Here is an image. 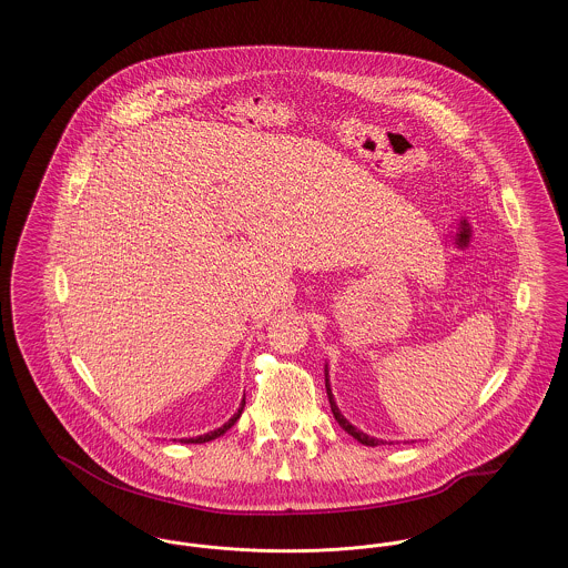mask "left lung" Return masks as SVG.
<instances>
[{
    "mask_svg": "<svg viewBox=\"0 0 568 568\" xmlns=\"http://www.w3.org/2000/svg\"><path fill=\"white\" fill-rule=\"evenodd\" d=\"M325 392H327V400H329V406H332V413H334V419L338 422V426L345 430V433L352 434L353 438L357 440V443H362V445H368V447H377L381 445L383 440H378V438H373V436H368V434L362 433V430H357L355 426H352L347 419H345V415L338 410V406L334 403V396H332V389H329V378H327V366H325Z\"/></svg>",
    "mask_w": 568,
    "mask_h": 568,
    "instance_id": "obj_1",
    "label": "left lung"
}]
</instances>
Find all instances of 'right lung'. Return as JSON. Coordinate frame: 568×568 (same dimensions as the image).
Listing matches in <instances>:
<instances>
[{"mask_svg": "<svg viewBox=\"0 0 568 568\" xmlns=\"http://www.w3.org/2000/svg\"><path fill=\"white\" fill-rule=\"evenodd\" d=\"M244 400L241 408L234 413V417L232 419H227L221 428H216V430H211V433L200 434V436H193V438H181V443H209V440H213L216 436H223V434L227 433L239 419H241V415H243Z\"/></svg>", "mask_w": 568, "mask_h": 568, "instance_id": "obj_1", "label": "right lung"}]
</instances>
